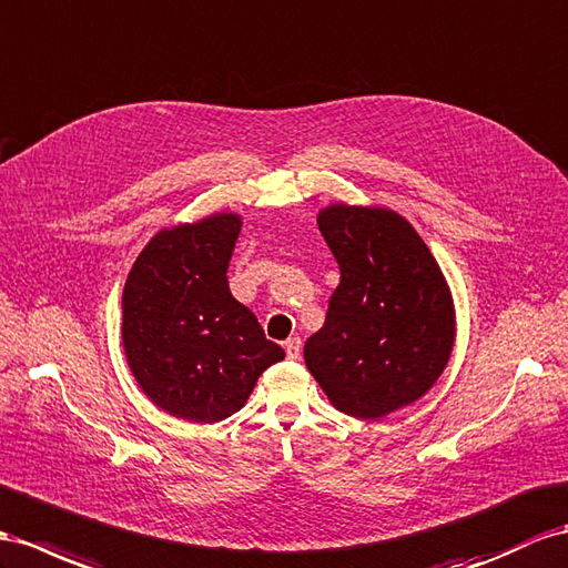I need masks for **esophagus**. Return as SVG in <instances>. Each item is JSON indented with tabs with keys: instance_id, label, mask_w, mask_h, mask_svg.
<instances>
[{
	"instance_id": "34e87169",
	"label": "esophagus",
	"mask_w": 568,
	"mask_h": 568,
	"mask_svg": "<svg viewBox=\"0 0 568 568\" xmlns=\"http://www.w3.org/2000/svg\"><path fill=\"white\" fill-rule=\"evenodd\" d=\"M300 351H302V341L300 338H287L285 341V355H287V359H297Z\"/></svg>"
}]
</instances>
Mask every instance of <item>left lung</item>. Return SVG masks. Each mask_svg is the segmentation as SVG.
I'll return each instance as SVG.
<instances>
[{"label":"left lung","instance_id":"obj_1","mask_svg":"<svg viewBox=\"0 0 568 568\" xmlns=\"http://www.w3.org/2000/svg\"><path fill=\"white\" fill-rule=\"evenodd\" d=\"M318 230L341 266L304 362L333 408L379 419L423 398L448 365L456 310L444 273L405 217L331 203Z\"/></svg>","mask_w":568,"mask_h":568}]
</instances>
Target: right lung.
<instances>
[{
    "label": "right lung",
    "mask_w": 568,
    "mask_h": 568,
    "mask_svg": "<svg viewBox=\"0 0 568 568\" xmlns=\"http://www.w3.org/2000/svg\"><path fill=\"white\" fill-rule=\"evenodd\" d=\"M240 230L237 213L160 230L124 283L129 369L158 408L186 423L211 425L237 413L258 376L285 357L230 293Z\"/></svg>",
    "instance_id": "right-lung-1"
}]
</instances>
